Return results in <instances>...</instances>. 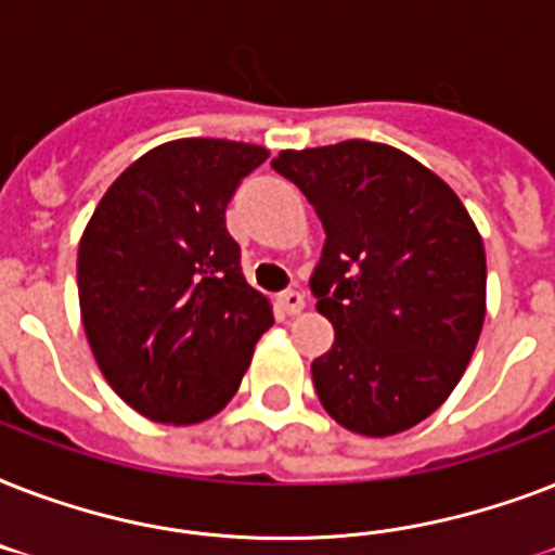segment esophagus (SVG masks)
Listing matches in <instances>:
<instances>
[{"instance_id": "esophagus-1", "label": "esophagus", "mask_w": 555, "mask_h": 555, "mask_svg": "<svg viewBox=\"0 0 555 555\" xmlns=\"http://www.w3.org/2000/svg\"><path fill=\"white\" fill-rule=\"evenodd\" d=\"M276 305L282 308L285 313H302L305 311V296L299 294V291H285V294L276 296Z\"/></svg>"}]
</instances>
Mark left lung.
<instances>
[{
  "instance_id": "8db88e82",
  "label": "left lung",
  "mask_w": 555,
  "mask_h": 555,
  "mask_svg": "<svg viewBox=\"0 0 555 555\" xmlns=\"http://www.w3.org/2000/svg\"><path fill=\"white\" fill-rule=\"evenodd\" d=\"M325 230L311 276L334 346L311 363L325 412L365 438L426 421L464 377L487 313L478 227L447 181L371 141L270 160Z\"/></svg>"
}]
</instances>
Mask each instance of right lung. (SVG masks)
<instances>
[{
    "label": "right lung",
    "mask_w": 555,
    "mask_h": 555,
    "mask_svg": "<svg viewBox=\"0 0 555 555\" xmlns=\"http://www.w3.org/2000/svg\"><path fill=\"white\" fill-rule=\"evenodd\" d=\"M264 160L256 143H160L108 186L86 224L82 328L108 386L150 421L190 426L221 412L273 325L224 221L235 186Z\"/></svg>",
    "instance_id": "1"
}]
</instances>
